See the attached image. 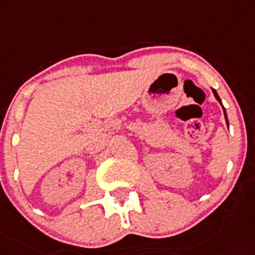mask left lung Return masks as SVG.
I'll list each match as a JSON object with an SVG mask.
<instances>
[{
  "label": "left lung",
  "mask_w": 255,
  "mask_h": 255,
  "mask_svg": "<svg viewBox=\"0 0 255 255\" xmlns=\"http://www.w3.org/2000/svg\"><path fill=\"white\" fill-rule=\"evenodd\" d=\"M213 93H214V95H215V98L218 99V102L219 103L221 104V107H223V109H224V114H225V121H227V125H229V122H228V117H227V112H225V108H224V106H223V103H221V101H220V98H219V95H218V93L215 92V89H213Z\"/></svg>",
  "instance_id": "1"
}]
</instances>
